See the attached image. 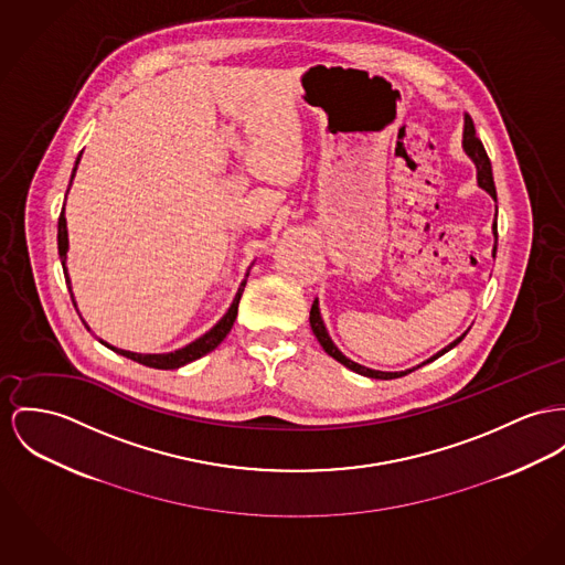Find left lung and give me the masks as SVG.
Instances as JSON below:
<instances>
[{"label": "left lung", "mask_w": 565, "mask_h": 565, "mask_svg": "<svg viewBox=\"0 0 565 565\" xmlns=\"http://www.w3.org/2000/svg\"><path fill=\"white\" fill-rule=\"evenodd\" d=\"M462 148L465 151L471 156V160L476 162V167H478V184L482 186V189L489 192L492 199H497V190H494V182H492V169H490V160L489 153L484 150V146H482V141L478 139V135H476V126H473V119H471V115H465V135H462ZM492 231H494V235H497V223L492 225ZM494 250H497V246H494ZM494 250H492V255H494ZM310 328H312V334L317 337V340L321 342V347L326 349V353L328 355H332L337 362L340 364H344L347 369H351L353 373H360V375L371 376V379H398V376H405L407 373H412V371H405V373H381V371H373V369H366V366H360V364H355V362H351L349 358H344L342 353H340L339 349H337V344L332 342V339L328 337V332H326V326H323V321H321V315H319V303L317 300L312 301V308H310ZM467 337V332L460 337V339L454 340L451 344H448L446 349H441L437 355H433L428 362H433V360H437L439 355H444V353H448L451 347H456L460 340ZM426 364V362H424ZM419 369V366H417Z\"/></svg>", "instance_id": "left-lung-1"}]
</instances>
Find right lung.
Returning <instances> with one entry per match:
<instances>
[{"label": "right lung", "mask_w": 565, "mask_h": 565, "mask_svg": "<svg viewBox=\"0 0 565 565\" xmlns=\"http://www.w3.org/2000/svg\"><path fill=\"white\" fill-rule=\"evenodd\" d=\"M78 160H81V156L76 158V164H78ZM75 171H73V178H75ZM71 182H73V180H71ZM57 250H60V259H62V265H64V276H66L68 291H71V280H68V274H66L68 231H66V216H64V210H62L60 221H57ZM246 278H248V274H246ZM244 287H246V280L239 285L237 296H235V300L231 303V308L226 310L225 317H223V319H221V321H218V323H216L207 334H203L201 339L190 342V344H186L184 349H178V351H173V353H153V355H143V353H132V351L115 349V347L107 344V342H105V344H107V347H111V349L117 351V353H121V355H126V358H130V360H135V362L143 364V366H150V369H160V371L180 369V366H184V364H189V362H194V360L203 358L205 353L214 351V349H216V347L226 339V334L231 332V328H233V323H235L237 306H239V298H242V294H244ZM71 298H73V296H71ZM73 303H75V298H73ZM85 328H87V326H85Z\"/></svg>", "instance_id": "right-lung-1"}]
</instances>
